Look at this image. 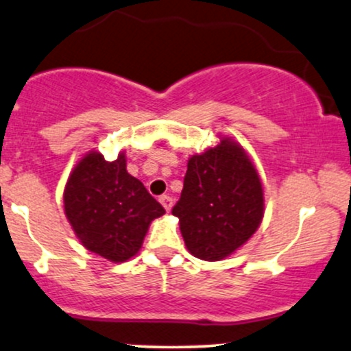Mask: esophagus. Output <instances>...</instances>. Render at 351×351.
Returning <instances> with one entry per match:
<instances>
[{
	"mask_svg": "<svg viewBox=\"0 0 351 351\" xmlns=\"http://www.w3.org/2000/svg\"><path fill=\"white\" fill-rule=\"evenodd\" d=\"M159 202L162 204V207L167 210V213L172 209V197H171V195H160Z\"/></svg>",
	"mask_w": 351,
	"mask_h": 351,
	"instance_id": "34e87169",
	"label": "esophagus"
}]
</instances>
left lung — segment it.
Instances as JSON below:
<instances>
[{
    "label": "left lung",
    "mask_w": 351,
    "mask_h": 351,
    "mask_svg": "<svg viewBox=\"0 0 351 351\" xmlns=\"http://www.w3.org/2000/svg\"><path fill=\"white\" fill-rule=\"evenodd\" d=\"M172 214L195 258L219 261L243 246L265 214L261 179L246 150L222 137L216 147L192 156Z\"/></svg>",
    "instance_id": "1"
}]
</instances>
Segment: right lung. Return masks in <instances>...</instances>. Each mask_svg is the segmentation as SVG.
<instances>
[{
  "instance_id": "right-lung-1",
  "label": "right lung",
  "mask_w": 351,
  "mask_h": 351,
  "mask_svg": "<svg viewBox=\"0 0 351 351\" xmlns=\"http://www.w3.org/2000/svg\"><path fill=\"white\" fill-rule=\"evenodd\" d=\"M65 216L80 243L112 263H123L142 247L149 226L165 214L144 184L127 172L125 154L108 162L85 154L63 191Z\"/></svg>"
}]
</instances>
